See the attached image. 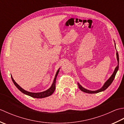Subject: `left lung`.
Listing matches in <instances>:
<instances>
[{"instance_id":"obj_1","label":"left lung","mask_w":124,"mask_h":124,"mask_svg":"<svg viewBox=\"0 0 124 124\" xmlns=\"http://www.w3.org/2000/svg\"><path fill=\"white\" fill-rule=\"evenodd\" d=\"M115 47H116V44H115ZM116 55H117V61H118V65L116 67L115 69V71L114 73H112V75H111V77H110L109 78V79L108 80L106 83H104V85L102 86V87L100 89H98V90H96V91H89V90H88V89H85V88H84L83 87L81 86L78 83V87L79 88V89H80V90L81 91H83L84 92H85V93H89V94H94V93H99V92H102V91H104V90H106V89L108 87L111 85V83H112L113 80H114L115 79V77L116 76V75L117 73V71L118 70V68H119V55H118V52L117 51V53H116Z\"/></svg>"}]
</instances>
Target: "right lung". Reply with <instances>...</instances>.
Instances as JSON below:
<instances>
[{
	"label": "right lung",
	"mask_w": 124,
	"mask_h": 124,
	"mask_svg": "<svg viewBox=\"0 0 124 124\" xmlns=\"http://www.w3.org/2000/svg\"><path fill=\"white\" fill-rule=\"evenodd\" d=\"M59 70H60V69L58 70L56 72V75H55V76L54 79L53 80V84H52V85L51 87L47 89V90L44 91V92H40V93H31V92H28L27 91L24 90V89H23L21 87L18 85L15 82V80H14V79L13 78L12 76H11V78H12L13 83L14 84L15 86L18 89H19L21 92H22L23 93H24L26 95H29L31 97H34V98L41 99V98H44V97H46L51 95L54 93V92L55 91V85H55V84H56V79L58 73H59Z\"/></svg>",
	"instance_id": "obj_1"
}]
</instances>
